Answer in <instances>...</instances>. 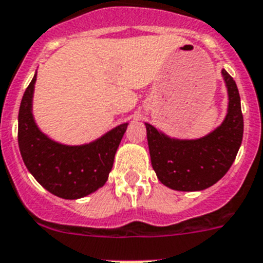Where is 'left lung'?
Here are the masks:
<instances>
[{
	"label": "left lung",
	"instance_id": "8db88e82",
	"mask_svg": "<svg viewBox=\"0 0 263 263\" xmlns=\"http://www.w3.org/2000/svg\"><path fill=\"white\" fill-rule=\"evenodd\" d=\"M229 90V112L210 135L198 140H175L145 124L152 168L159 180L178 191H200L229 171L243 136L240 98L233 77L222 70Z\"/></svg>",
	"mask_w": 263,
	"mask_h": 263
}]
</instances>
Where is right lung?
Returning <instances> with one entry per match:
<instances>
[{
  "mask_svg": "<svg viewBox=\"0 0 263 263\" xmlns=\"http://www.w3.org/2000/svg\"><path fill=\"white\" fill-rule=\"evenodd\" d=\"M36 74L25 89L18 112V147L26 168L53 195L77 199L103 187L128 124H120L96 142L69 147L40 132L32 116Z\"/></svg>",
  "mask_w": 263,
  "mask_h": 263,
  "instance_id": "right-lung-1",
  "label": "right lung"
}]
</instances>
